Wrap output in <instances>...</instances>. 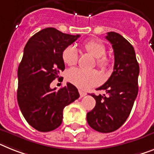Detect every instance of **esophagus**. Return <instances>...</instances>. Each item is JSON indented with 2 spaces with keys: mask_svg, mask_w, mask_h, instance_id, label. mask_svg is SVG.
Instances as JSON below:
<instances>
[{
  "mask_svg": "<svg viewBox=\"0 0 154 154\" xmlns=\"http://www.w3.org/2000/svg\"><path fill=\"white\" fill-rule=\"evenodd\" d=\"M79 95H80V97H83L84 96H86V94L85 92H83L81 90H79Z\"/></svg>",
  "mask_w": 154,
  "mask_h": 154,
  "instance_id": "1",
  "label": "esophagus"
}]
</instances>
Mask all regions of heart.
<instances>
[{
	"mask_svg": "<svg viewBox=\"0 0 154 154\" xmlns=\"http://www.w3.org/2000/svg\"><path fill=\"white\" fill-rule=\"evenodd\" d=\"M82 48L87 53L97 58V65L103 71L110 67V59L106 53V47L101 42L97 40H91L83 43ZM63 63L68 66L75 65L79 59V53L75 46H68L62 53ZM68 79L82 90L87 89L98 85L101 82V75L96 70L86 71L81 68H73L68 72Z\"/></svg>",
	"mask_w": 154,
	"mask_h": 154,
	"instance_id": "obj_1",
	"label": "heart"
}]
</instances>
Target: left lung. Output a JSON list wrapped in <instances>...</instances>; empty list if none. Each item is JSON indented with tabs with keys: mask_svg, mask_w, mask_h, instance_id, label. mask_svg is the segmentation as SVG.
<instances>
[{
	"mask_svg": "<svg viewBox=\"0 0 154 154\" xmlns=\"http://www.w3.org/2000/svg\"><path fill=\"white\" fill-rule=\"evenodd\" d=\"M105 38L113 49V72L97 90L105 91L108 96L91 94L96 105L86 115L89 125L101 133L117 130L127 120L138 94L139 74V65L131 44L116 32H109Z\"/></svg>",
	"mask_w": 154,
	"mask_h": 154,
	"instance_id": "left-lung-1",
	"label": "left lung"
}]
</instances>
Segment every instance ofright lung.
I'll list each match as a JSON object with an SVG mask.
<instances>
[{
    "label": "right lung",
    "mask_w": 154,
    "mask_h": 154,
    "mask_svg": "<svg viewBox=\"0 0 154 154\" xmlns=\"http://www.w3.org/2000/svg\"><path fill=\"white\" fill-rule=\"evenodd\" d=\"M79 36L49 27L33 35L24 48L18 68L17 101L25 120L38 131L58 128L64 107L79 97L77 88L70 82L58 91L50 88L65 68L62 53Z\"/></svg>",
    "instance_id": "right-lung-1"
}]
</instances>
